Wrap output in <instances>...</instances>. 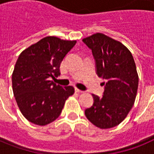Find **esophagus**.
<instances>
[{
  "instance_id": "esophagus-1",
  "label": "esophagus",
  "mask_w": 154,
  "mask_h": 154,
  "mask_svg": "<svg viewBox=\"0 0 154 154\" xmlns=\"http://www.w3.org/2000/svg\"><path fill=\"white\" fill-rule=\"evenodd\" d=\"M75 92H77V93H83V91H82V90H80V89H77V88H75Z\"/></svg>"
}]
</instances>
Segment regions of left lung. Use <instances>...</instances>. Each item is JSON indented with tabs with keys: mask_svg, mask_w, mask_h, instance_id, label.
I'll return each mask as SVG.
<instances>
[{
	"mask_svg": "<svg viewBox=\"0 0 154 154\" xmlns=\"http://www.w3.org/2000/svg\"><path fill=\"white\" fill-rule=\"evenodd\" d=\"M96 59L97 75L105 79L103 97L92 94V106L85 116L100 129L122 123L133 107L138 89L139 76L131 52L120 42L102 33L82 39Z\"/></svg>",
	"mask_w": 154,
	"mask_h": 154,
	"instance_id": "obj_1",
	"label": "left lung"
}]
</instances>
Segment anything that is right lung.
Masks as SVG:
<instances>
[{"label": "right lung", "instance_id": "right-lung-1", "mask_svg": "<svg viewBox=\"0 0 154 154\" xmlns=\"http://www.w3.org/2000/svg\"><path fill=\"white\" fill-rule=\"evenodd\" d=\"M75 43L48 36L19 55L12 73V89L19 109L31 123L45 126L55 121L66 99L74 94V87H62L50 78L60 75L61 62Z\"/></svg>", "mask_w": 154, "mask_h": 154}]
</instances>
